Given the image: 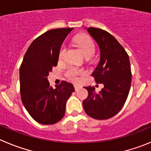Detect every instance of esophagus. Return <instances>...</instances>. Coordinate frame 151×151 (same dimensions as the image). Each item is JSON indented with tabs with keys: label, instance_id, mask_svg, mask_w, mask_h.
Returning <instances> with one entry per match:
<instances>
[{
	"label": "esophagus",
	"instance_id": "obj_1",
	"mask_svg": "<svg viewBox=\"0 0 151 151\" xmlns=\"http://www.w3.org/2000/svg\"><path fill=\"white\" fill-rule=\"evenodd\" d=\"M74 89H75L76 91H77V90H78V88H80V86H79L78 85H74Z\"/></svg>",
	"mask_w": 151,
	"mask_h": 151
}]
</instances>
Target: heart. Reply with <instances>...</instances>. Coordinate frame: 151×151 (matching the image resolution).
I'll use <instances>...</instances> for the list:
<instances>
[{
	"label": "heart",
	"instance_id": "heart-1",
	"mask_svg": "<svg viewBox=\"0 0 151 151\" xmlns=\"http://www.w3.org/2000/svg\"><path fill=\"white\" fill-rule=\"evenodd\" d=\"M75 42L82 48L86 57H90V56L94 55L95 52V45L91 37L86 36V35L78 36L75 39ZM65 53L66 46L65 45H63L60 47V51H59V60L62 61V60H64L65 56ZM83 74V71L76 67H73V66L68 68L65 71L66 77L73 82H77L79 80V76Z\"/></svg>",
	"mask_w": 151,
	"mask_h": 151
}]
</instances>
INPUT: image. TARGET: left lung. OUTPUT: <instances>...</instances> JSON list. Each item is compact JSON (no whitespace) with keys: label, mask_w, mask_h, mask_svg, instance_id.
I'll list each match as a JSON object with an SVG mask.
<instances>
[{"label":"left lung","mask_w":151,"mask_h":151,"mask_svg":"<svg viewBox=\"0 0 151 151\" xmlns=\"http://www.w3.org/2000/svg\"><path fill=\"white\" fill-rule=\"evenodd\" d=\"M101 50V60L91 76L104 88L99 93L94 86L86 87L88 92L83 102L88 116L95 119H108L122 109L130 89L132 74L129 56L113 36L104 29L87 28Z\"/></svg>","instance_id":"obj_1"}]
</instances>
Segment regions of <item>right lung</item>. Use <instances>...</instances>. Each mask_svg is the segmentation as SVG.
<instances>
[{"label": "right lung", "instance_id": "add662e5", "mask_svg": "<svg viewBox=\"0 0 151 151\" xmlns=\"http://www.w3.org/2000/svg\"><path fill=\"white\" fill-rule=\"evenodd\" d=\"M72 27L50 29L36 38L28 47L20 67V92L22 103L30 116L42 124L60 122L65 112L67 100L74 91L65 80L56 88L47 77L58 63L62 44Z\"/></svg>", "mask_w": 151, "mask_h": 151}]
</instances>
